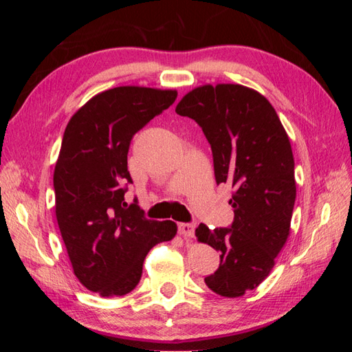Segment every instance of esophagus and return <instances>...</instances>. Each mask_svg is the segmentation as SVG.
<instances>
[{
	"label": "esophagus",
	"mask_w": 352,
	"mask_h": 352,
	"mask_svg": "<svg viewBox=\"0 0 352 352\" xmlns=\"http://www.w3.org/2000/svg\"><path fill=\"white\" fill-rule=\"evenodd\" d=\"M179 233L184 238H192L195 233V223H180Z\"/></svg>",
	"instance_id": "34e87169"
}]
</instances>
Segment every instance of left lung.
<instances>
[{"label":"left lung","mask_w":352,"mask_h":352,"mask_svg":"<svg viewBox=\"0 0 352 352\" xmlns=\"http://www.w3.org/2000/svg\"><path fill=\"white\" fill-rule=\"evenodd\" d=\"M176 113L202 127L216 182L233 188L232 228L195 229L198 242L220 251L206 285L221 296H242L270 274L289 236L296 197L289 138L267 98L238 83L194 88Z\"/></svg>","instance_id":"obj_1"}]
</instances>
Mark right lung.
I'll return each instance as SVG.
<instances>
[{"label": "right lung", "instance_id": "right-lung-1", "mask_svg": "<svg viewBox=\"0 0 352 352\" xmlns=\"http://www.w3.org/2000/svg\"><path fill=\"white\" fill-rule=\"evenodd\" d=\"M176 89L119 87L85 102L69 120L54 168L56 216L73 273L100 296L133 291L154 245L172 241L177 225L144 217L127 206L132 136L168 109Z\"/></svg>", "mask_w": 352, "mask_h": 352}]
</instances>
